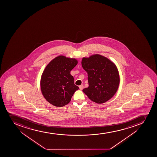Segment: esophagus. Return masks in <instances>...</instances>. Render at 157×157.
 <instances>
[{
	"instance_id": "34e87169",
	"label": "esophagus",
	"mask_w": 157,
	"mask_h": 157,
	"mask_svg": "<svg viewBox=\"0 0 157 157\" xmlns=\"http://www.w3.org/2000/svg\"><path fill=\"white\" fill-rule=\"evenodd\" d=\"M79 87V89L80 90H82L83 88H84V86H83V84H81V85H80Z\"/></svg>"
}]
</instances>
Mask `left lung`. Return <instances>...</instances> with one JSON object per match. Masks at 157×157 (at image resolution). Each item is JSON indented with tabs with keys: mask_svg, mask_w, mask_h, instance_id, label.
Returning a JSON list of instances; mask_svg holds the SVG:
<instances>
[{
	"mask_svg": "<svg viewBox=\"0 0 157 157\" xmlns=\"http://www.w3.org/2000/svg\"><path fill=\"white\" fill-rule=\"evenodd\" d=\"M82 67L87 72L89 87L82 91L94 102L101 104L116 93L120 84L117 66L107 58L99 54L83 57Z\"/></svg>",
	"mask_w": 157,
	"mask_h": 157,
	"instance_id": "1",
	"label": "left lung"
}]
</instances>
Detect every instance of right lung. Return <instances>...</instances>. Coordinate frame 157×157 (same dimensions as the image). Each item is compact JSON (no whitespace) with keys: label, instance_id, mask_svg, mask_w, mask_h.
Wrapping results in <instances>:
<instances>
[{"label":"right lung","instance_id":"1","mask_svg":"<svg viewBox=\"0 0 157 157\" xmlns=\"http://www.w3.org/2000/svg\"><path fill=\"white\" fill-rule=\"evenodd\" d=\"M77 63L75 58L60 55L45 67L41 77L40 88L44 98L50 104L56 107L64 106L79 89L70 73Z\"/></svg>","mask_w":157,"mask_h":157}]
</instances>
